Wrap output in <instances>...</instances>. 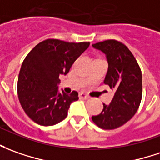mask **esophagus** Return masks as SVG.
Masks as SVG:
<instances>
[{
    "label": "esophagus",
    "mask_w": 160,
    "mask_h": 160,
    "mask_svg": "<svg viewBox=\"0 0 160 160\" xmlns=\"http://www.w3.org/2000/svg\"><path fill=\"white\" fill-rule=\"evenodd\" d=\"M79 98L82 99H88L89 98V96H87L86 94H84V93H82V92H80V93H79Z\"/></svg>",
    "instance_id": "esophagus-1"
}]
</instances>
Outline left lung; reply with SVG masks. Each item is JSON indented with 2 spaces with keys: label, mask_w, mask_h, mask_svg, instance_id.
Segmentation results:
<instances>
[{
  "label": "left lung",
  "mask_w": 160,
  "mask_h": 160,
  "mask_svg": "<svg viewBox=\"0 0 160 160\" xmlns=\"http://www.w3.org/2000/svg\"><path fill=\"white\" fill-rule=\"evenodd\" d=\"M106 56L108 71L103 82L114 90L109 105L103 103L102 112L91 118L98 127L112 130L122 126L137 112L142 98V73L132 53L116 40L92 44Z\"/></svg>",
  "instance_id": "8db88e82"
}]
</instances>
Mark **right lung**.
Here are the masks:
<instances>
[{
	"mask_svg": "<svg viewBox=\"0 0 160 160\" xmlns=\"http://www.w3.org/2000/svg\"><path fill=\"white\" fill-rule=\"evenodd\" d=\"M90 42L47 39L28 54L20 69L17 92L22 107L36 124L50 126L65 118L78 93L58 91L59 76L66 75Z\"/></svg>",
	"mask_w": 160,
	"mask_h": 160,
	"instance_id": "obj_1",
	"label": "right lung"
}]
</instances>
